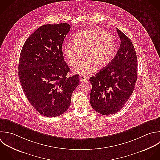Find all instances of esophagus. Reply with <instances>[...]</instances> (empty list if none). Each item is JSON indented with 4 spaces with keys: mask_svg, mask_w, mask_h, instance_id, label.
Instances as JSON below:
<instances>
[{
    "mask_svg": "<svg viewBox=\"0 0 160 160\" xmlns=\"http://www.w3.org/2000/svg\"><path fill=\"white\" fill-rule=\"evenodd\" d=\"M80 82H83V81L86 80V77L84 75H81L80 77Z\"/></svg>",
    "mask_w": 160,
    "mask_h": 160,
    "instance_id": "34e87169",
    "label": "esophagus"
}]
</instances>
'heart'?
Returning a JSON list of instances; mask_svg holds the SVG:
<instances>
[{
    "mask_svg": "<svg viewBox=\"0 0 160 160\" xmlns=\"http://www.w3.org/2000/svg\"><path fill=\"white\" fill-rule=\"evenodd\" d=\"M115 50L113 35L97 29H87L78 33L73 38V43H67L63 47L66 58L73 67H76L84 56L85 58L74 70L83 75L95 71L97 66L102 68L108 65Z\"/></svg>",
    "mask_w": 160,
    "mask_h": 160,
    "instance_id": "obj_1",
    "label": "heart"
}]
</instances>
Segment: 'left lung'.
Listing matches in <instances>:
<instances>
[{
    "label": "left lung",
    "instance_id": "left-lung-1",
    "mask_svg": "<svg viewBox=\"0 0 160 160\" xmlns=\"http://www.w3.org/2000/svg\"><path fill=\"white\" fill-rule=\"evenodd\" d=\"M121 44L107 66L90 78V102L93 109L103 115L118 112L132 96L137 80V57L131 40L118 28Z\"/></svg>",
    "mask_w": 160,
    "mask_h": 160
}]
</instances>
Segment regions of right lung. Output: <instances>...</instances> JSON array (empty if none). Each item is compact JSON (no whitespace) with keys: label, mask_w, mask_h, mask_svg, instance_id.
I'll return each instance as SVG.
<instances>
[{"label":"right lung","mask_w":160,"mask_h":160,"mask_svg":"<svg viewBox=\"0 0 160 160\" xmlns=\"http://www.w3.org/2000/svg\"><path fill=\"white\" fill-rule=\"evenodd\" d=\"M70 30L67 23L43 25L27 39L20 52L18 77L24 94L47 117L68 110L80 83L78 75L67 78L70 68L64 60L62 43Z\"/></svg>","instance_id":"add662e5"}]
</instances>
